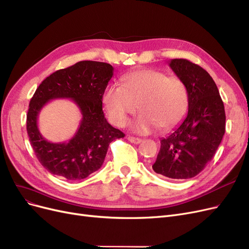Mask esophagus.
Instances as JSON below:
<instances>
[{
    "label": "esophagus",
    "mask_w": 249,
    "mask_h": 249,
    "mask_svg": "<svg viewBox=\"0 0 249 249\" xmlns=\"http://www.w3.org/2000/svg\"><path fill=\"white\" fill-rule=\"evenodd\" d=\"M127 140L134 144H139L142 141L140 138H136V137H132V136H127Z\"/></svg>",
    "instance_id": "esophagus-1"
}]
</instances>
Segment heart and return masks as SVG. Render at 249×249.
Returning <instances> with one entry per match:
<instances>
[{
    "label": "heart",
    "instance_id": "obj_1",
    "mask_svg": "<svg viewBox=\"0 0 249 249\" xmlns=\"http://www.w3.org/2000/svg\"><path fill=\"white\" fill-rule=\"evenodd\" d=\"M109 121L124 126L128 116L141 113L130 124L138 134H148L159 127L168 131L182 121L188 108V93L184 82L165 72L144 69L123 78V85L110 84L102 97Z\"/></svg>",
    "mask_w": 249,
    "mask_h": 249
}]
</instances>
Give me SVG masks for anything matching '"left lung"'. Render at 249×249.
I'll return each mask as SVG.
<instances>
[{"mask_svg": "<svg viewBox=\"0 0 249 249\" xmlns=\"http://www.w3.org/2000/svg\"><path fill=\"white\" fill-rule=\"evenodd\" d=\"M171 69L188 93V111L182 123L166 138L152 165L156 173L171 179L198 175L215 154L226 131L225 106L209 73L188 59L174 58Z\"/></svg>", "mask_w": 249, "mask_h": 249, "instance_id": "1", "label": "left lung"}]
</instances>
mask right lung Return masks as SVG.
Listing matches in <instances>:
<instances>
[{
  "label": "right lung",
  "instance_id": "right-lung-1",
  "mask_svg": "<svg viewBox=\"0 0 249 249\" xmlns=\"http://www.w3.org/2000/svg\"><path fill=\"white\" fill-rule=\"evenodd\" d=\"M112 75L110 64L82 61L48 76L34 93L27 114V131L38 160L51 174L68 180L87 178L102 167L109 144L124 137L108 124L102 108L103 93ZM59 97L72 98L83 114L79 130L68 143L48 142L36 124L41 107Z\"/></svg>",
  "mask_w": 249,
  "mask_h": 249
}]
</instances>
